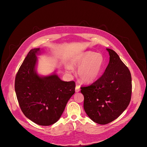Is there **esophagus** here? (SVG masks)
Here are the masks:
<instances>
[{"mask_svg": "<svg viewBox=\"0 0 147 147\" xmlns=\"http://www.w3.org/2000/svg\"><path fill=\"white\" fill-rule=\"evenodd\" d=\"M75 91H76V92H78L80 91V87L79 86H76V89H75Z\"/></svg>", "mask_w": 147, "mask_h": 147, "instance_id": "34e87169", "label": "esophagus"}]
</instances>
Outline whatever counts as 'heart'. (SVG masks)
I'll list each match as a JSON object with an SVG mask.
<instances>
[{"label": "heart", "instance_id": "heart-1", "mask_svg": "<svg viewBox=\"0 0 147 147\" xmlns=\"http://www.w3.org/2000/svg\"><path fill=\"white\" fill-rule=\"evenodd\" d=\"M71 65L78 69V74L82 82L91 83L95 81L102 73L105 60L101 54L87 51L74 58ZM67 69L69 71H73L70 66Z\"/></svg>", "mask_w": 147, "mask_h": 147}]
</instances>
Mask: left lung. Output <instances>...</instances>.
I'll list each match as a JSON object with an SVG mask.
<instances>
[{
    "label": "left lung",
    "instance_id": "left-lung-1",
    "mask_svg": "<svg viewBox=\"0 0 147 147\" xmlns=\"http://www.w3.org/2000/svg\"><path fill=\"white\" fill-rule=\"evenodd\" d=\"M107 50L109 62L103 75L91 86L81 88L86 113L99 124L117 119L127 109L131 95L130 70L114 51Z\"/></svg>",
    "mask_w": 147,
    "mask_h": 147
}]
</instances>
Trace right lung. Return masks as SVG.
Instances as JSON below:
<instances>
[{"mask_svg": "<svg viewBox=\"0 0 147 147\" xmlns=\"http://www.w3.org/2000/svg\"><path fill=\"white\" fill-rule=\"evenodd\" d=\"M42 49H31L21 65L15 79L17 98L24 115L40 125L55 123L75 92L74 81H63L56 71L47 76L36 71L37 55Z\"/></svg>", "mask_w": 147, "mask_h": 147, "instance_id": "add662e5", "label": "right lung"}]
</instances>
